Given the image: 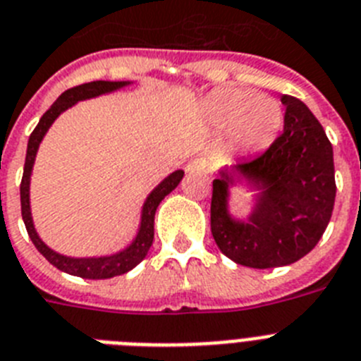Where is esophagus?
<instances>
[{"label": "esophagus", "mask_w": 361, "mask_h": 361, "mask_svg": "<svg viewBox=\"0 0 361 361\" xmlns=\"http://www.w3.org/2000/svg\"><path fill=\"white\" fill-rule=\"evenodd\" d=\"M187 174H207L209 163L205 159H192L185 165Z\"/></svg>", "instance_id": "obj_1"}]
</instances>
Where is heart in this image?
<instances>
[{
  "instance_id": "b5f03b06",
  "label": "heart",
  "mask_w": 361,
  "mask_h": 361,
  "mask_svg": "<svg viewBox=\"0 0 361 361\" xmlns=\"http://www.w3.org/2000/svg\"><path fill=\"white\" fill-rule=\"evenodd\" d=\"M202 114L209 126L229 132L231 143L246 154L268 150L284 124L283 108L275 99L238 87L211 93L202 104Z\"/></svg>"
}]
</instances>
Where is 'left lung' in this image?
<instances>
[{
	"mask_svg": "<svg viewBox=\"0 0 361 361\" xmlns=\"http://www.w3.org/2000/svg\"><path fill=\"white\" fill-rule=\"evenodd\" d=\"M284 132L262 156L218 169L213 180L211 233L227 259L247 268L288 266L323 237L336 200L334 152L305 102L283 95ZM238 183L254 195L244 221L231 213Z\"/></svg>",
	"mask_w": 361,
	"mask_h": 361,
	"instance_id": "8db88e82",
	"label": "left lung"
}]
</instances>
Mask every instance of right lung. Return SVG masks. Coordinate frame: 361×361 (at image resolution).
<instances>
[{"label":"right lung","mask_w":361,"mask_h":361,"mask_svg":"<svg viewBox=\"0 0 361 361\" xmlns=\"http://www.w3.org/2000/svg\"><path fill=\"white\" fill-rule=\"evenodd\" d=\"M134 80H95V82H87L82 86L71 87L68 92H63L62 95L53 102L49 110L42 115L40 123L32 130L29 143H27V156H25V166H23V178H21L20 185V196H21V216H23V224L27 227V233L31 237L32 244L36 250L40 251L45 259L49 260L54 268H59L60 271H66L69 275L82 279H111L115 275H123L130 269H134L141 260L147 257L148 250L154 242V216H156L157 205L161 204V200L166 195H171L176 187L180 185L181 178H183V171H176L169 174L163 181H159L154 187L148 196L145 198L143 207H141V216H139V226L135 237L132 238L128 246L123 250L110 253V255H99V257H69L62 255L59 251L51 250L47 244L40 238L38 231L35 227V220H32L31 211V176L32 166L36 161V154L40 143L44 141L45 134L49 132L53 123L59 119L60 115L66 110L73 108L80 101H87V99H95V97L108 95V93L119 92L123 87L132 86Z\"/></svg>","instance_id":"add662e5"}]
</instances>
